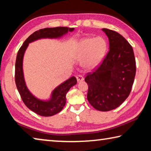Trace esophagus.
Wrapping results in <instances>:
<instances>
[{
  "mask_svg": "<svg viewBox=\"0 0 151 151\" xmlns=\"http://www.w3.org/2000/svg\"><path fill=\"white\" fill-rule=\"evenodd\" d=\"M76 80H77L78 83H80V82L84 81V77L82 75H78L76 76Z\"/></svg>",
  "mask_w": 151,
  "mask_h": 151,
  "instance_id": "esophagus-1",
  "label": "esophagus"
}]
</instances>
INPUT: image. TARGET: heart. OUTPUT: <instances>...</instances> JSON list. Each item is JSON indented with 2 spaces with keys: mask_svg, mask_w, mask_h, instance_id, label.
Instances as JSON below:
<instances>
[{
  "mask_svg": "<svg viewBox=\"0 0 151 151\" xmlns=\"http://www.w3.org/2000/svg\"><path fill=\"white\" fill-rule=\"evenodd\" d=\"M106 48V42L103 38H83L75 45L74 57L78 62H83L84 67L92 69L103 60Z\"/></svg>",
  "mask_w": 151,
  "mask_h": 151,
  "instance_id": "1",
  "label": "heart"
}]
</instances>
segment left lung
Returning a JSON list of instances; mask_svg holds the SVG:
<instances>
[{
  "label": "left lung",
  "mask_w": 151,
  "mask_h": 151,
  "mask_svg": "<svg viewBox=\"0 0 151 151\" xmlns=\"http://www.w3.org/2000/svg\"><path fill=\"white\" fill-rule=\"evenodd\" d=\"M109 38V51L103 63L85 81L87 99L94 109L109 111L117 108L129 96L136 74L133 49L119 33L103 29Z\"/></svg>",
  "instance_id": "obj_1"
}]
</instances>
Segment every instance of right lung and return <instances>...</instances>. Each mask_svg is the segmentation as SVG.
Masks as SVG:
<instances>
[{"label": "right lung", "instance_id": "obj_1", "mask_svg": "<svg viewBox=\"0 0 151 151\" xmlns=\"http://www.w3.org/2000/svg\"><path fill=\"white\" fill-rule=\"evenodd\" d=\"M74 30V28L61 27L40 29L27 38L17 53L15 63V83L17 89L25 105L39 115L50 116L62 111L66 104V93L72 86L76 85L77 81L75 76H72L57 86L52 92L48 100L42 101L37 99L28 89L24 81L22 63L25 50L29 43L35 40L41 39H58L68 31L73 32Z\"/></svg>", "mask_w": 151, "mask_h": 151}]
</instances>
